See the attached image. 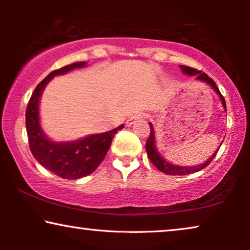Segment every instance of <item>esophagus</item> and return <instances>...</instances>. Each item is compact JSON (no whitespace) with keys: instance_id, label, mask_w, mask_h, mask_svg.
<instances>
[{"instance_id":"esophagus-1","label":"esophagus","mask_w":250,"mask_h":250,"mask_svg":"<svg viewBox=\"0 0 250 250\" xmlns=\"http://www.w3.org/2000/svg\"><path fill=\"white\" fill-rule=\"evenodd\" d=\"M142 117H143L142 114H134V115L129 116L127 121H126V124H127V126H131V125L134 124L135 122H138L139 119H141Z\"/></svg>"}]
</instances>
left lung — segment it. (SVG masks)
Instances as JSON below:
<instances>
[{
  "mask_svg": "<svg viewBox=\"0 0 250 250\" xmlns=\"http://www.w3.org/2000/svg\"><path fill=\"white\" fill-rule=\"evenodd\" d=\"M180 68H181V70H182L183 74L189 75V76H194V77H196L197 81L204 82V83H206V84L209 85V86L215 91V93H217L218 97H220V100L222 102V105H223L224 110L227 111V105H225L224 98L222 97L220 90H218L217 86H216V84H215V82L211 80L210 77H208L205 73H201L200 70L193 69V68H191V67L180 66ZM149 125H150V136L148 138V141H146V153H148V157H149L150 162H151L153 165H155L157 168L160 170V172H163V173H165V174H168V175H187V174L199 172V170L204 169L205 167H207L208 165H209L211 160L214 159V157L216 156L218 149H220V146H218V149L216 150V151H215L213 155H211L209 158L206 160V162H204L203 164H200V165H196V166H179V165H174V164L169 163L168 160H166L159 153L158 149H157V145H156L155 129H153V126H152L151 123H149Z\"/></svg>",
  "mask_w": 250,
  "mask_h": 250,
  "instance_id": "8db88e82",
  "label": "left lung"
}]
</instances>
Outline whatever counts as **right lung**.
<instances>
[{
	"label": "right lung",
	"mask_w": 250,
	"mask_h": 250,
	"mask_svg": "<svg viewBox=\"0 0 250 250\" xmlns=\"http://www.w3.org/2000/svg\"><path fill=\"white\" fill-rule=\"evenodd\" d=\"M85 66L86 62L81 61L50 73L36 86L26 109V129L34 158L50 172L68 180H77L93 173L107 155L112 138L124 127L122 124L111 131L66 142L53 141L44 133L40 121V100L44 88L54 76Z\"/></svg>",
	"instance_id": "right-lung-1"
}]
</instances>
